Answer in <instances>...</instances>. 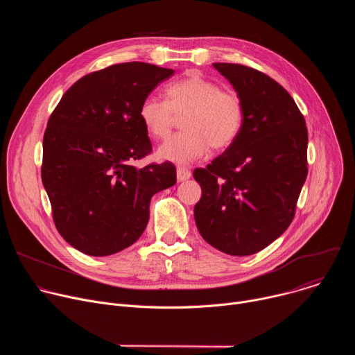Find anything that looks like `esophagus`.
Segmentation results:
<instances>
[{"label":"esophagus","mask_w":355,"mask_h":355,"mask_svg":"<svg viewBox=\"0 0 355 355\" xmlns=\"http://www.w3.org/2000/svg\"><path fill=\"white\" fill-rule=\"evenodd\" d=\"M191 171L187 168V167H178L177 168V180L180 181V182H182V181H187V180H189L191 178Z\"/></svg>","instance_id":"obj_1"}]
</instances>
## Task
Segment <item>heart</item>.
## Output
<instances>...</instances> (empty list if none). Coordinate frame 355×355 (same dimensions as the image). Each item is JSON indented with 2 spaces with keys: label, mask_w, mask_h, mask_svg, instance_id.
Returning a JSON list of instances; mask_svg holds the SVG:
<instances>
[{
  "label": "heart",
  "mask_w": 355,
  "mask_h": 355,
  "mask_svg": "<svg viewBox=\"0 0 355 355\" xmlns=\"http://www.w3.org/2000/svg\"><path fill=\"white\" fill-rule=\"evenodd\" d=\"M167 101L155 95L146 96L139 108V118L155 139H166L175 122L184 116L185 132L170 137L159 148L162 160L184 164L205 156L209 148L225 150L240 136L245 108L239 92L222 89L214 80L198 73L166 88Z\"/></svg>",
  "instance_id": "heart-1"
}]
</instances>
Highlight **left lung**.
Instances as JSON below:
<instances>
[{"instance_id":"obj_1","label":"left lung","mask_w":355,"mask_h":355,"mask_svg":"<svg viewBox=\"0 0 355 355\" xmlns=\"http://www.w3.org/2000/svg\"><path fill=\"white\" fill-rule=\"evenodd\" d=\"M244 101L237 140L205 168L193 170L202 196L195 223L211 245L250 256L291 225L308 175V128L288 91L243 64L214 63Z\"/></svg>"}]
</instances>
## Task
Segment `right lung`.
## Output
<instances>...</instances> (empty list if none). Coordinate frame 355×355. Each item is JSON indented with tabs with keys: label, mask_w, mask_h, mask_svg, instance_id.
<instances>
[{
	"label": "right lung",
	"mask_w": 355,
	"mask_h": 355,
	"mask_svg": "<svg viewBox=\"0 0 355 355\" xmlns=\"http://www.w3.org/2000/svg\"><path fill=\"white\" fill-rule=\"evenodd\" d=\"M173 74L140 62L89 73L47 121L42 182L56 229L84 254L105 257L132 245L147 226L151 196L177 182L170 162L133 166L151 153L141 101Z\"/></svg>",
	"instance_id": "obj_1"
}]
</instances>
